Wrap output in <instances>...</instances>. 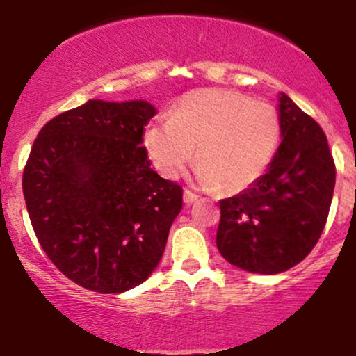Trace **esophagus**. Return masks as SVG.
Returning a JSON list of instances; mask_svg holds the SVG:
<instances>
[{"label":"esophagus","instance_id":"obj_1","mask_svg":"<svg viewBox=\"0 0 356 356\" xmlns=\"http://www.w3.org/2000/svg\"><path fill=\"white\" fill-rule=\"evenodd\" d=\"M195 201H197V195H195L194 192L184 191V202H186L187 206H191V204H194Z\"/></svg>","mask_w":356,"mask_h":356}]
</instances>
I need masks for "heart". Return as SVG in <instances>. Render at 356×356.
Listing matches in <instances>:
<instances>
[{"label":"heart","mask_w":356,"mask_h":356,"mask_svg":"<svg viewBox=\"0 0 356 356\" xmlns=\"http://www.w3.org/2000/svg\"><path fill=\"white\" fill-rule=\"evenodd\" d=\"M277 138L280 120L271 105L232 90L206 88L187 93L167 118L152 122L142 142L165 179L184 172L197 144L199 184L241 192L268 169Z\"/></svg>","instance_id":"1"}]
</instances>
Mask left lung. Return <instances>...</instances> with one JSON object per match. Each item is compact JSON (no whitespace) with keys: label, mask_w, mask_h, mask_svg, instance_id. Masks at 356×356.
Wrapping results in <instances>:
<instances>
[{"label":"left lung","mask_w":356,"mask_h":356,"mask_svg":"<svg viewBox=\"0 0 356 356\" xmlns=\"http://www.w3.org/2000/svg\"><path fill=\"white\" fill-rule=\"evenodd\" d=\"M281 144L251 187L219 202L216 244L227 263L257 275L296 266L320 239L332 206L334 162L321 127L286 93Z\"/></svg>","instance_id":"1"}]
</instances>
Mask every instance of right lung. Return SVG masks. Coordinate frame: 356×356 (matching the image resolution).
Here are the masks:
<instances>
[{"mask_svg":"<svg viewBox=\"0 0 356 356\" xmlns=\"http://www.w3.org/2000/svg\"><path fill=\"white\" fill-rule=\"evenodd\" d=\"M145 100H88L40 130L23 172L36 238L73 283L124 293L152 275L182 189L150 169Z\"/></svg>","mask_w":356,"mask_h":356,"instance_id":"add662e5","label":"right lung"}]
</instances>
